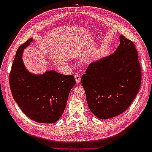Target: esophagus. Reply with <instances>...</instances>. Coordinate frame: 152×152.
I'll return each mask as SVG.
<instances>
[{
  "mask_svg": "<svg viewBox=\"0 0 152 152\" xmlns=\"http://www.w3.org/2000/svg\"><path fill=\"white\" fill-rule=\"evenodd\" d=\"M74 78H75L76 83H80V81H81V75L79 74H76L75 76H74Z\"/></svg>",
  "mask_w": 152,
  "mask_h": 152,
  "instance_id": "obj_1",
  "label": "esophagus"
}]
</instances>
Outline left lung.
I'll list each match as a JSON object with an SVG mask.
<instances>
[{
    "instance_id": "8db88e82",
    "label": "left lung",
    "mask_w": 152,
    "mask_h": 152,
    "mask_svg": "<svg viewBox=\"0 0 152 152\" xmlns=\"http://www.w3.org/2000/svg\"><path fill=\"white\" fill-rule=\"evenodd\" d=\"M114 53L91 63L82 76L90 110L102 119L127 110L139 91L141 68L133 42L119 36Z\"/></svg>"
}]
</instances>
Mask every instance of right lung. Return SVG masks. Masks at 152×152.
Segmentation results:
<instances>
[{"label": "right lung", "instance_id": "right-lung-1", "mask_svg": "<svg viewBox=\"0 0 152 152\" xmlns=\"http://www.w3.org/2000/svg\"><path fill=\"white\" fill-rule=\"evenodd\" d=\"M32 41L31 38L21 45L16 52L10 86L15 101L27 117L37 122L53 124L62 115L76 81L73 75H63L53 70L41 75L28 72L22 54Z\"/></svg>", "mask_w": 152, "mask_h": 152}]
</instances>
